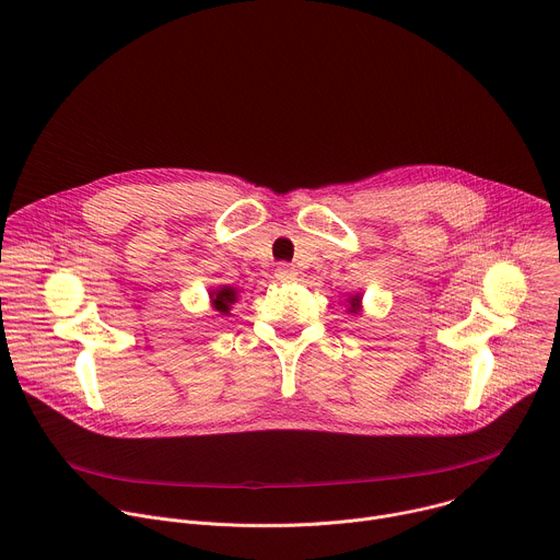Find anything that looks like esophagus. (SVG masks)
Instances as JSON below:
<instances>
[{
    "instance_id": "1",
    "label": "esophagus",
    "mask_w": 560,
    "mask_h": 560,
    "mask_svg": "<svg viewBox=\"0 0 560 560\" xmlns=\"http://www.w3.org/2000/svg\"><path fill=\"white\" fill-rule=\"evenodd\" d=\"M296 270L290 266V264H279V268H277V279L279 281H292V279H296Z\"/></svg>"
}]
</instances>
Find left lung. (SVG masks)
I'll return each mask as SVG.
<instances>
[{"mask_svg":"<svg viewBox=\"0 0 560 560\" xmlns=\"http://www.w3.org/2000/svg\"><path fill=\"white\" fill-rule=\"evenodd\" d=\"M348 303H350V313H358L360 311V303H362V294H352L350 299H348Z\"/></svg>","mask_w":560,"mask_h":560,"instance_id":"obj_1","label":"left lung"}]
</instances>
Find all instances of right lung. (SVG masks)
Returning a JSON list of instances; mask_svg holds the SVG:
<instances>
[{
  "label": "right lung",
  "mask_w": 560,
  "mask_h": 560,
  "mask_svg": "<svg viewBox=\"0 0 560 560\" xmlns=\"http://www.w3.org/2000/svg\"><path fill=\"white\" fill-rule=\"evenodd\" d=\"M210 296H212V306H214L221 315H228V313H230V306L236 301V292H234V288H230V285H223V288H219V290H212Z\"/></svg>",
  "instance_id": "1"
}]
</instances>
